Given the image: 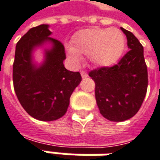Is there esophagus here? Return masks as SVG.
I'll use <instances>...</instances> for the list:
<instances>
[{
  "label": "esophagus",
  "instance_id": "34e87169",
  "mask_svg": "<svg viewBox=\"0 0 160 160\" xmlns=\"http://www.w3.org/2000/svg\"><path fill=\"white\" fill-rule=\"evenodd\" d=\"M80 74H81V77L84 79V78H87V77H88V73L86 72H84V71H81L80 72Z\"/></svg>",
  "mask_w": 160,
  "mask_h": 160
}]
</instances>
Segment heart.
<instances>
[{
    "instance_id": "heart-1",
    "label": "heart",
    "mask_w": 160,
    "mask_h": 160,
    "mask_svg": "<svg viewBox=\"0 0 160 160\" xmlns=\"http://www.w3.org/2000/svg\"><path fill=\"white\" fill-rule=\"evenodd\" d=\"M125 45V35L118 28H88L73 35L67 54L76 63L80 62V56L85 55L94 65L107 67L118 62Z\"/></svg>"
}]
</instances>
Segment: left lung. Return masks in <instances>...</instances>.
<instances>
[{
    "mask_svg": "<svg viewBox=\"0 0 160 160\" xmlns=\"http://www.w3.org/2000/svg\"><path fill=\"white\" fill-rule=\"evenodd\" d=\"M127 36L129 51L112 67H101L88 75L96 83V100L100 113L111 121H124L135 116L144 100L148 72L143 47L131 32Z\"/></svg>",
    "mask_w": 160,
    "mask_h": 160,
    "instance_id": "obj_1",
    "label": "left lung"
}]
</instances>
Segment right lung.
Returning <instances> with one entry per match:
<instances>
[{
    "instance_id": "1",
    "label": "right lung",
    "mask_w": 160,
    "mask_h": 160,
    "mask_svg": "<svg viewBox=\"0 0 160 160\" xmlns=\"http://www.w3.org/2000/svg\"><path fill=\"white\" fill-rule=\"evenodd\" d=\"M48 25L32 27L16 46L13 63V84L22 107L32 118L52 121L63 117L70 103V97L81 81L79 72L65 69L66 58L61 42L51 38ZM46 42L45 59L38 67L32 61V52Z\"/></svg>"
}]
</instances>
